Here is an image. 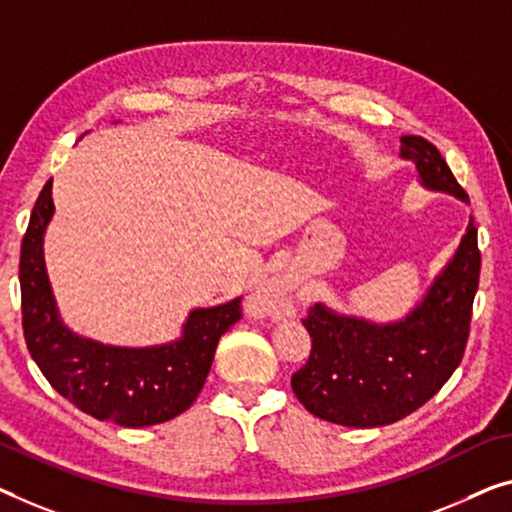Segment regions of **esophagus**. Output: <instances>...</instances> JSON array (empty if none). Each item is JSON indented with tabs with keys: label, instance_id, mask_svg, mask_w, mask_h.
I'll use <instances>...</instances> for the list:
<instances>
[{
	"label": "esophagus",
	"instance_id": "1",
	"mask_svg": "<svg viewBox=\"0 0 512 512\" xmlns=\"http://www.w3.org/2000/svg\"><path fill=\"white\" fill-rule=\"evenodd\" d=\"M273 301H276V294H273V292H262L259 296H255V305H257V308H264V310H269Z\"/></svg>",
	"mask_w": 512,
	"mask_h": 512
}]
</instances>
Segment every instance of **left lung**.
I'll return each instance as SVG.
<instances>
[{
  "mask_svg": "<svg viewBox=\"0 0 512 512\" xmlns=\"http://www.w3.org/2000/svg\"><path fill=\"white\" fill-rule=\"evenodd\" d=\"M400 142L423 188L469 202L432 142L418 135ZM478 276V230L469 218L451 262L398 322L375 324L315 303L303 319L312 349L292 375L294 395L312 416L347 427L391 425L423 407L462 361Z\"/></svg>",
  "mask_w": 512,
  "mask_h": 512,
  "instance_id": "obj_1",
  "label": "left lung"
}]
</instances>
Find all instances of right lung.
<instances>
[{"label": "right lung", "instance_id": "obj_1", "mask_svg": "<svg viewBox=\"0 0 512 512\" xmlns=\"http://www.w3.org/2000/svg\"><path fill=\"white\" fill-rule=\"evenodd\" d=\"M55 204L52 179L34 204L20 248L22 331L27 349L59 395L98 421L124 427L165 423L200 395L218 340L241 319V299L190 310L181 338L154 347H114L61 322L43 257Z\"/></svg>", "mask_w": 512, "mask_h": 512}]
</instances>
